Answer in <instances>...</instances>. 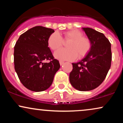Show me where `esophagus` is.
<instances>
[{
    "label": "esophagus",
    "instance_id": "obj_1",
    "mask_svg": "<svg viewBox=\"0 0 123 123\" xmlns=\"http://www.w3.org/2000/svg\"><path fill=\"white\" fill-rule=\"evenodd\" d=\"M60 65H62L63 63H64V62L62 61H60Z\"/></svg>",
    "mask_w": 123,
    "mask_h": 123
}]
</instances>
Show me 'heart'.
Instances as JSON below:
<instances>
[{"mask_svg":"<svg viewBox=\"0 0 123 123\" xmlns=\"http://www.w3.org/2000/svg\"><path fill=\"white\" fill-rule=\"evenodd\" d=\"M63 40H70L67 44L68 49H61L54 53L55 57L58 60L73 61L77 56L79 58H83L91 49V41L88 37L83 36V33L80 31H66L63 33ZM47 44L52 50L55 51L62 46L63 40L60 33L55 32L48 38Z\"/></svg>","mask_w":123,"mask_h":123,"instance_id":"heart-1","label":"heart"}]
</instances>
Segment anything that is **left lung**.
<instances>
[{
  "instance_id": "left-lung-1",
  "label": "left lung",
  "mask_w": 123,
  "mask_h": 123,
  "mask_svg": "<svg viewBox=\"0 0 123 123\" xmlns=\"http://www.w3.org/2000/svg\"><path fill=\"white\" fill-rule=\"evenodd\" d=\"M91 41V49L84 58L72 63L69 74L72 86L81 91L98 87L105 80L111 66V44L102 33L92 28H84Z\"/></svg>"
}]
</instances>
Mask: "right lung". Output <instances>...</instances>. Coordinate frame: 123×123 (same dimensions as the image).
I'll return each mask as SVG.
<instances>
[{"label":"right lung","mask_w":123,"mask_h":123,"mask_svg":"<svg viewBox=\"0 0 123 123\" xmlns=\"http://www.w3.org/2000/svg\"><path fill=\"white\" fill-rule=\"evenodd\" d=\"M54 32L51 28L35 26L21 35L15 43V70L21 83L31 91L40 92L49 88L60 68L48 47V38Z\"/></svg>","instance_id":"right-lung-1"}]
</instances>
